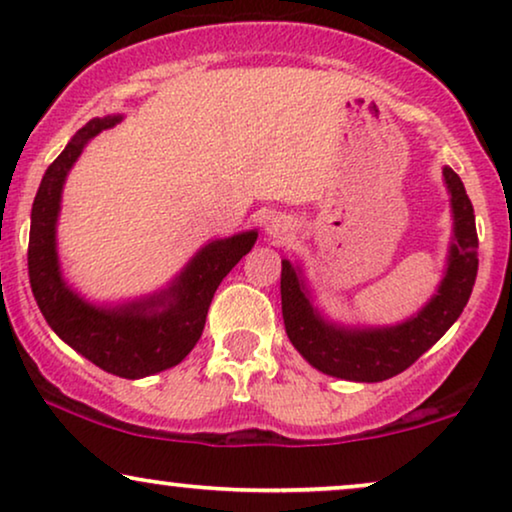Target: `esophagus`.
Here are the masks:
<instances>
[{
	"label": "esophagus",
	"instance_id": "obj_1",
	"mask_svg": "<svg viewBox=\"0 0 512 512\" xmlns=\"http://www.w3.org/2000/svg\"><path fill=\"white\" fill-rule=\"evenodd\" d=\"M268 233H270V237H275V240H284V237L291 233L289 221H284V219H272L270 226H268Z\"/></svg>",
	"mask_w": 512,
	"mask_h": 512
}]
</instances>
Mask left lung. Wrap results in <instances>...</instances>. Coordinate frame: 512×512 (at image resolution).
<instances>
[{
  "mask_svg": "<svg viewBox=\"0 0 512 512\" xmlns=\"http://www.w3.org/2000/svg\"><path fill=\"white\" fill-rule=\"evenodd\" d=\"M452 193L454 242L450 265L436 296L417 317L394 328L347 331L314 312L303 282L289 261H282V314L293 347L321 373L354 382H382L410 368L426 349L443 338L471 298L478 275V230L466 188L452 167L443 170Z\"/></svg>",
  "mask_w": 512,
  "mask_h": 512,
  "instance_id": "obj_1",
  "label": "left lung"
}]
</instances>
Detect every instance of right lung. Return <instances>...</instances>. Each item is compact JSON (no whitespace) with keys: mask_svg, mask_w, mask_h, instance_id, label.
I'll return each mask as SVG.
<instances>
[{"mask_svg":"<svg viewBox=\"0 0 512 512\" xmlns=\"http://www.w3.org/2000/svg\"><path fill=\"white\" fill-rule=\"evenodd\" d=\"M121 116L95 118L76 132L65 151L48 165L32 205L27 272L30 286L48 326L69 347L111 375L137 380L177 366L200 340L207 310L221 279L254 247L258 233L216 240L198 251L170 291L118 310L93 307L69 291L60 277L55 254V221L69 167L97 132Z\"/></svg>","mask_w":512,"mask_h":512,"instance_id":"right-lung-1","label":"right lung"}]
</instances>
